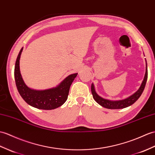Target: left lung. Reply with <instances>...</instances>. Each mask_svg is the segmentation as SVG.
<instances>
[{"instance_id":"1","label":"left lung","mask_w":155,"mask_h":155,"mask_svg":"<svg viewBox=\"0 0 155 155\" xmlns=\"http://www.w3.org/2000/svg\"><path fill=\"white\" fill-rule=\"evenodd\" d=\"M147 77H148V71H147V66L146 67V73L145 77H144L143 81L141 84V86H140L139 89L134 94H133L129 98L125 99V100H119V101H111V100H106V99H104L102 97H100L98 94H96V92L94 90V86L93 84L91 86V91H92V94L93 96V98L95 100V101L99 104L100 106H102L106 108H108V109H121V108H124V107H128L129 106L132 105L133 104H134L137 100L139 99V98L141 95L142 94V93L145 89V85H146V82L147 80Z\"/></svg>"}]
</instances>
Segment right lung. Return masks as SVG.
<instances>
[{
    "mask_svg": "<svg viewBox=\"0 0 155 155\" xmlns=\"http://www.w3.org/2000/svg\"><path fill=\"white\" fill-rule=\"evenodd\" d=\"M22 49V48L21 49L17 57L14 68L16 85L21 98L29 105L38 109L53 110L62 106L67 100L70 86L77 77V73L68 76L55 88L45 91H35L31 89L25 84L20 71V58Z\"/></svg>",
    "mask_w": 155,
    "mask_h": 155,
    "instance_id": "right-lung-1",
    "label": "right lung"
}]
</instances>
